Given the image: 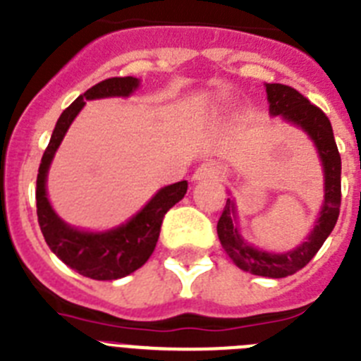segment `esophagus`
I'll return each instance as SVG.
<instances>
[{
	"mask_svg": "<svg viewBox=\"0 0 361 361\" xmlns=\"http://www.w3.org/2000/svg\"><path fill=\"white\" fill-rule=\"evenodd\" d=\"M226 168L220 164L219 161H208L202 162L193 173V180L200 183V180H219V178L224 177Z\"/></svg>",
	"mask_w": 361,
	"mask_h": 361,
	"instance_id": "34e87169",
	"label": "esophagus"
}]
</instances>
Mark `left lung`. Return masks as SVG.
I'll list each match as a JSON object with an SVG mask.
<instances>
[{
  "label": "left lung",
  "instance_id": "left-lung-1",
  "mask_svg": "<svg viewBox=\"0 0 361 361\" xmlns=\"http://www.w3.org/2000/svg\"><path fill=\"white\" fill-rule=\"evenodd\" d=\"M266 92L271 116H282L288 123L300 126L317 146L325 177V195L320 216L307 240L296 250L288 253H269L257 250L240 237L235 226V204L228 199L216 224V233L224 251L242 271L269 279H283L307 266L336 224L342 204V159L338 153L331 121L320 108L309 103L307 97L288 85L267 82Z\"/></svg>",
  "mask_w": 361,
  "mask_h": 361
}]
</instances>
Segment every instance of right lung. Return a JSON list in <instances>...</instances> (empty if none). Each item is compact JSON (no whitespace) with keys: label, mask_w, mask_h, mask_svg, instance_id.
I'll return each mask as SVG.
<instances>
[{"label":"right lung","mask_w":361,"mask_h":361,"mask_svg":"<svg viewBox=\"0 0 361 361\" xmlns=\"http://www.w3.org/2000/svg\"><path fill=\"white\" fill-rule=\"evenodd\" d=\"M139 79L137 78H110L97 82L79 95L57 119L50 142L41 159L36 183L37 222L41 233L50 250L61 258L63 262L79 275L94 280H117L130 275L145 266L159 240L161 224L168 209L173 208L178 200L186 195L188 183L170 184L159 190L148 204L135 216L116 229L103 233L81 231L65 224L52 209L47 197V173L54 153L61 145L66 130L75 119L85 101L101 97H128L133 94Z\"/></svg>","instance_id":"obj_1"}]
</instances>
